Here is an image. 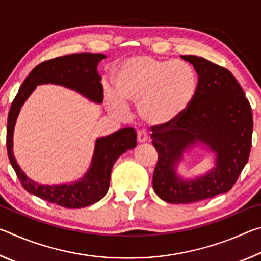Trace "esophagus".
Here are the masks:
<instances>
[{"label":"esophagus","instance_id":"34e87169","mask_svg":"<svg viewBox=\"0 0 261 261\" xmlns=\"http://www.w3.org/2000/svg\"><path fill=\"white\" fill-rule=\"evenodd\" d=\"M148 135L145 131H139L138 135H137V140H138L139 144H143L145 141H147Z\"/></svg>","mask_w":261,"mask_h":261}]
</instances>
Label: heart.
<instances>
[{
  "label": "heart",
  "mask_w": 261,
  "mask_h": 261,
  "mask_svg": "<svg viewBox=\"0 0 261 261\" xmlns=\"http://www.w3.org/2000/svg\"><path fill=\"white\" fill-rule=\"evenodd\" d=\"M114 84L115 93H108V107L114 114L123 116L127 106H138L141 121L151 126H167L190 107L198 79L184 62L132 56L118 65Z\"/></svg>",
  "instance_id": "b5f03b06"
}]
</instances>
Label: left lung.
<instances>
[{
	"label": "left lung",
	"instance_id": "1",
	"mask_svg": "<svg viewBox=\"0 0 261 261\" xmlns=\"http://www.w3.org/2000/svg\"><path fill=\"white\" fill-rule=\"evenodd\" d=\"M198 74L197 93L173 124L153 126L152 144L158 152L153 189L170 204H191L220 193L236 183L249 160L253 121L251 106L236 78L204 57L182 55ZM204 146L215 154L206 174L184 179L177 173L184 152Z\"/></svg>",
	"mask_w": 261,
	"mask_h": 261
}]
</instances>
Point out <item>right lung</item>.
Instances as JSON below:
<instances>
[{"instance_id":"obj_1","label":"right lung","mask_w":261,"mask_h":261,"mask_svg":"<svg viewBox=\"0 0 261 261\" xmlns=\"http://www.w3.org/2000/svg\"><path fill=\"white\" fill-rule=\"evenodd\" d=\"M106 57L103 54L78 53L42 62L21 84L8 115V156L21 185L31 194L65 208H82L102 199L108 191L114 163L123 153L136 147V130L124 127L109 136L96 138L91 165L82 178L72 183L47 185L29 178L16 160L14 155L16 121L25 101L33 93L35 87L43 84L70 88L92 102L100 105L103 101V87L98 64Z\"/></svg>"}]
</instances>
